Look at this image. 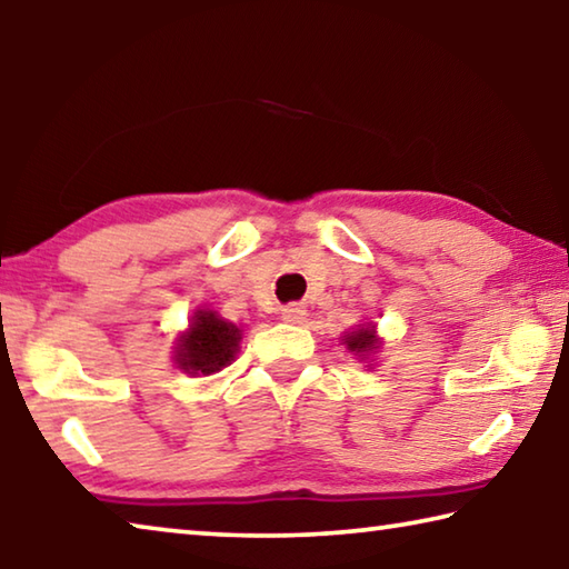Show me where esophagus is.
<instances>
[{"mask_svg":"<svg viewBox=\"0 0 569 569\" xmlns=\"http://www.w3.org/2000/svg\"><path fill=\"white\" fill-rule=\"evenodd\" d=\"M282 320L290 325H302L307 320V307L305 305H287L282 310Z\"/></svg>","mask_w":569,"mask_h":569,"instance_id":"34e87169","label":"esophagus"}]
</instances>
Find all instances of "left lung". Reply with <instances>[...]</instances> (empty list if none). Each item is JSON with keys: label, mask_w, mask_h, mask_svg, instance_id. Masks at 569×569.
<instances>
[{"label": "left lung", "mask_w": 569, "mask_h": 569, "mask_svg": "<svg viewBox=\"0 0 569 569\" xmlns=\"http://www.w3.org/2000/svg\"><path fill=\"white\" fill-rule=\"evenodd\" d=\"M342 345L352 355L360 357V360H365V357H370L372 352L380 350V337H377V332H375V325L367 322V325L357 327L355 332H347L342 337Z\"/></svg>", "instance_id": "left-lung-1"}]
</instances>
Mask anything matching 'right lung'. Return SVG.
I'll use <instances>...</instances> for the list:
<instances>
[{
	"instance_id": "right-lung-1",
	"label": "right lung",
	"mask_w": 569,
	"mask_h": 569,
	"mask_svg": "<svg viewBox=\"0 0 569 569\" xmlns=\"http://www.w3.org/2000/svg\"><path fill=\"white\" fill-rule=\"evenodd\" d=\"M242 340V330L227 322L209 307L192 315L189 330L179 335L174 362L187 375H214L234 360Z\"/></svg>"
}]
</instances>
